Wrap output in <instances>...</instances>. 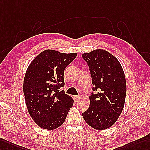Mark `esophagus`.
<instances>
[{"mask_svg":"<svg viewBox=\"0 0 150 150\" xmlns=\"http://www.w3.org/2000/svg\"><path fill=\"white\" fill-rule=\"evenodd\" d=\"M74 98H75L76 101H78L80 98V96H74Z\"/></svg>","mask_w":150,"mask_h":150,"instance_id":"obj_1","label":"esophagus"}]
</instances>
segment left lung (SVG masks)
Wrapping results in <instances>:
<instances>
[{"mask_svg":"<svg viewBox=\"0 0 150 150\" xmlns=\"http://www.w3.org/2000/svg\"><path fill=\"white\" fill-rule=\"evenodd\" d=\"M93 84L90 106L83 112L86 122L93 129L111 127L122 113L125 100L126 81L118 60L106 51L96 50L83 53Z\"/></svg>","mask_w":150,"mask_h":150,"instance_id":"obj_1","label":"left lung"}]
</instances>
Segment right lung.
<instances>
[{"label":"right lung","mask_w":150,"mask_h":150,"mask_svg":"<svg viewBox=\"0 0 150 150\" xmlns=\"http://www.w3.org/2000/svg\"><path fill=\"white\" fill-rule=\"evenodd\" d=\"M77 53L47 50L29 65L25 76L23 93L29 114L42 129H55L65 120L74 100L60 91L64 86V70Z\"/></svg>","instance_id":"obj_1"}]
</instances>
